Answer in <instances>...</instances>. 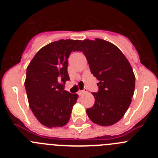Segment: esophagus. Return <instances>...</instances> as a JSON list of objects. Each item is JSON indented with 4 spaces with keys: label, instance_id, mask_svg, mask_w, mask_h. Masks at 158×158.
Listing matches in <instances>:
<instances>
[{
    "label": "esophagus",
    "instance_id": "34e87169",
    "mask_svg": "<svg viewBox=\"0 0 158 158\" xmlns=\"http://www.w3.org/2000/svg\"><path fill=\"white\" fill-rule=\"evenodd\" d=\"M87 92H88L87 89H85L84 90H80V91L78 92V95H79V96H81V95H83L84 93H86Z\"/></svg>",
    "mask_w": 158,
    "mask_h": 158
}]
</instances>
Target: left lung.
<instances>
[{
	"instance_id": "obj_1",
	"label": "left lung",
	"mask_w": 158,
	"mask_h": 158,
	"mask_svg": "<svg viewBox=\"0 0 158 158\" xmlns=\"http://www.w3.org/2000/svg\"><path fill=\"white\" fill-rule=\"evenodd\" d=\"M77 51L86 57L90 71L99 81L93 93L95 104L87 109L89 118L100 126H111L120 120L133 97L135 77L129 62L121 51L100 39L81 41Z\"/></svg>"
}]
</instances>
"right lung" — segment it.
<instances>
[{"instance_id":"add662e5","label":"right lung","mask_w":158,"mask_h":158,"mask_svg":"<svg viewBox=\"0 0 158 158\" xmlns=\"http://www.w3.org/2000/svg\"><path fill=\"white\" fill-rule=\"evenodd\" d=\"M80 40H61L49 43L35 55L27 68L24 86L35 116L47 127H62L70 118L77 94L65 91L69 81L68 58Z\"/></svg>"}]
</instances>
